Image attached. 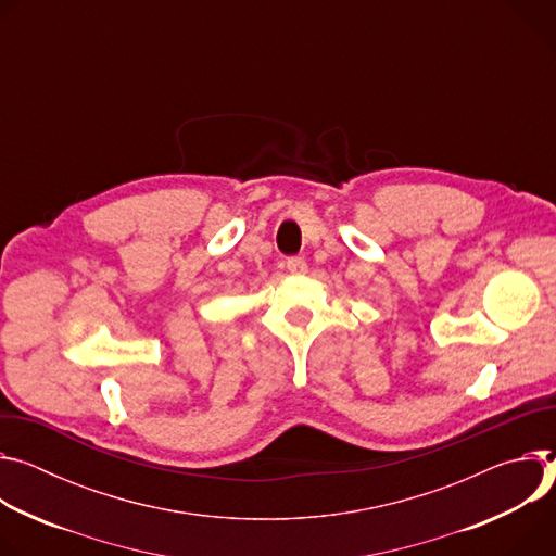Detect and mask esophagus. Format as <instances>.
<instances>
[{
	"mask_svg": "<svg viewBox=\"0 0 556 556\" xmlns=\"http://www.w3.org/2000/svg\"><path fill=\"white\" fill-rule=\"evenodd\" d=\"M285 267H287V271H289V274L300 276V274H304V271H306V261H304V258H287Z\"/></svg>",
	"mask_w": 556,
	"mask_h": 556,
	"instance_id": "34e87169",
	"label": "esophagus"
}]
</instances>
